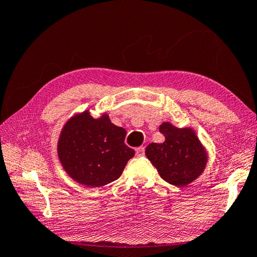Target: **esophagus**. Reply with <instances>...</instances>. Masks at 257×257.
<instances>
[{
    "label": "esophagus",
    "mask_w": 257,
    "mask_h": 257,
    "mask_svg": "<svg viewBox=\"0 0 257 257\" xmlns=\"http://www.w3.org/2000/svg\"><path fill=\"white\" fill-rule=\"evenodd\" d=\"M136 156L137 157H143V156H145V147H139L136 149Z\"/></svg>",
    "instance_id": "34e87169"
}]
</instances>
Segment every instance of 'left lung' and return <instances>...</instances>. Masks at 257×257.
I'll use <instances>...</instances> for the list:
<instances>
[{"instance_id":"1","label":"left lung","mask_w":257,"mask_h":257,"mask_svg":"<svg viewBox=\"0 0 257 257\" xmlns=\"http://www.w3.org/2000/svg\"><path fill=\"white\" fill-rule=\"evenodd\" d=\"M165 136L163 144H149L146 156L157 168L166 182L184 187L204 173L208 154L195 130L190 127L177 128L168 121L159 125Z\"/></svg>"}]
</instances>
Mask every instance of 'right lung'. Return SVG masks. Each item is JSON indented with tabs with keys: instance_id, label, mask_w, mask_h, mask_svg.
I'll return each instance as SVG.
<instances>
[{
	"instance_id": "1",
	"label": "right lung",
	"mask_w": 257,
	"mask_h": 257,
	"mask_svg": "<svg viewBox=\"0 0 257 257\" xmlns=\"http://www.w3.org/2000/svg\"><path fill=\"white\" fill-rule=\"evenodd\" d=\"M125 130L102 113L72 115L60 133L58 157L64 172L85 187H101L121 176L135 150L124 145Z\"/></svg>"
}]
</instances>
